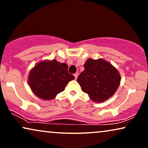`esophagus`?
<instances>
[{
  "label": "esophagus",
  "instance_id": "1",
  "mask_svg": "<svg viewBox=\"0 0 148 148\" xmlns=\"http://www.w3.org/2000/svg\"><path fill=\"white\" fill-rule=\"evenodd\" d=\"M74 76H75V79H77V77H78V73H75Z\"/></svg>",
  "mask_w": 148,
  "mask_h": 148
}]
</instances>
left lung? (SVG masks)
Here are the masks:
<instances>
[{
    "label": "left lung",
    "mask_w": 148,
    "mask_h": 148,
    "mask_svg": "<svg viewBox=\"0 0 148 148\" xmlns=\"http://www.w3.org/2000/svg\"><path fill=\"white\" fill-rule=\"evenodd\" d=\"M77 82L92 100L102 102L116 92L120 84L121 77L118 71L106 60L89 58Z\"/></svg>",
    "instance_id": "left-lung-1"
}]
</instances>
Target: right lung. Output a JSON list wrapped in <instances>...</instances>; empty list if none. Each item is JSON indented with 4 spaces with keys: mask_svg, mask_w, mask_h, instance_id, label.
Returning <instances> with one entry per match:
<instances>
[{
    "mask_svg": "<svg viewBox=\"0 0 148 148\" xmlns=\"http://www.w3.org/2000/svg\"><path fill=\"white\" fill-rule=\"evenodd\" d=\"M75 77L68 72V65L56 60L40 62L29 73L28 82L34 94L44 100H52L63 92Z\"/></svg>",
    "mask_w": 148,
    "mask_h": 148,
    "instance_id": "right-lung-1",
    "label": "right lung"
}]
</instances>
